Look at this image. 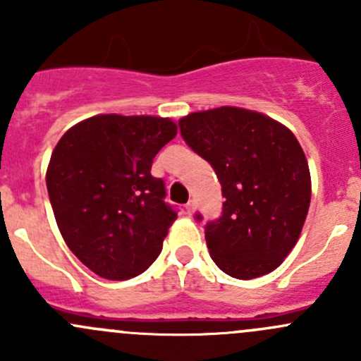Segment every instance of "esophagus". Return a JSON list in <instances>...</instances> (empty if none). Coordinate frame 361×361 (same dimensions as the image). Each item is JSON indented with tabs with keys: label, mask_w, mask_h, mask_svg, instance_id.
Wrapping results in <instances>:
<instances>
[{
	"label": "esophagus",
	"mask_w": 361,
	"mask_h": 361,
	"mask_svg": "<svg viewBox=\"0 0 361 361\" xmlns=\"http://www.w3.org/2000/svg\"><path fill=\"white\" fill-rule=\"evenodd\" d=\"M185 209H187L188 214H192L195 211V201H188L187 204H185Z\"/></svg>",
	"instance_id": "obj_1"
}]
</instances>
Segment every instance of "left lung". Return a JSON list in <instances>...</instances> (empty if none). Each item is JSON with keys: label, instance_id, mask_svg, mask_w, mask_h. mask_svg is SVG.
Masks as SVG:
<instances>
[{"label": "left lung", "instance_id": "obj_1", "mask_svg": "<svg viewBox=\"0 0 361 361\" xmlns=\"http://www.w3.org/2000/svg\"><path fill=\"white\" fill-rule=\"evenodd\" d=\"M180 133L211 164L225 197L221 216L204 231L214 264L238 279L274 271L297 245L311 202L297 137L264 113L234 106L190 113Z\"/></svg>", "mask_w": 361, "mask_h": 361}]
</instances>
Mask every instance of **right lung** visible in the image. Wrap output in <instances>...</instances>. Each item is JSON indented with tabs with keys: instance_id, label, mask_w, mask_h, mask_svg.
<instances>
[{
	"instance_id": "obj_1",
	"label": "right lung",
	"mask_w": 361,
	"mask_h": 361,
	"mask_svg": "<svg viewBox=\"0 0 361 361\" xmlns=\"http://www.w3.org/2000/svg\"><path fill=\"white\" fill-rule=\"evenodd\" d=\"M176 136L160 116L96 115L54 148L47 190L68 248L97 276L123 281L147 271L162 250L176 209L152 162Z\"/></svg>"
}]
</instances>
